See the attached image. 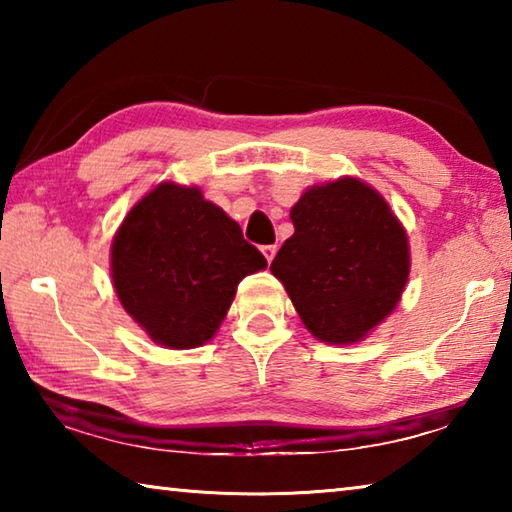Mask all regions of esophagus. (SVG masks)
I'll return each mask as SVG.
<instances>
[{"label":"esophagus","instance_id":"34e87169","mask_svg":"<svg viewBox=\"0 0 512 512\" xmlns=\"http://www.w3.org/2000/svg\"><path fill=\"white\" fill-rule=\"evenodd\" d=\"M262 253H264V257H266V262L271 264V262H273V257H275V253H277V246H275V244H271V246H262Z\"/></svg>","mask_w":512,"mask_h":512}]
</instances>
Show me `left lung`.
Instances as JSON below:
<instances>
[{"instance_id": "1", "label": "left lung", "mask_w": 512, "mask_h": 512, "mask_svg": "<svg viewBox=\"0 0 512 512\" xmlns=\"http://www.w3.org/2000/svg\"><path fill=\"white\" fill-rule=\"evenodd\" d=\"M296 232L271 271L318 341H363L402 298L409 239L377 189L359 178L309 187L291 207Z\"/></svg>"}]
</instances>
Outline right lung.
<instances>
[{
  "mask_svg": "<svg viewBox=\"0 0 512 512\" xmlns=\"http://www.w3.org/2000/svg\"><path fill=\"white\" fill-rule=\"evenodd\" d=\"M266 259L201 189L160 183L133 205L110 248L117 298L153 343L171 350L212 339L237 284Z\"/></svg>",
  "mask_w": 512,
  "mask_h": 512,
  "instance_id": "1",
  "label": "right lung"
}]
</instances>
